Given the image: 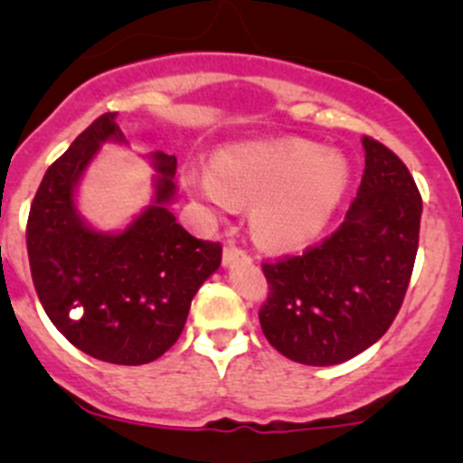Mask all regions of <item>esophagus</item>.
Here are the masks:
<instances>
[{
  "instance_id": "obj_1",
  "label": "esophagus",
  "mask_w": 463,
  "mask_h": 463,
  "mask_svg": "<svg viewBox=\"0 0 463 463\" xmlns=\"http://www.w3.org/2000/svg\"><path fill=\"white\" fill-rule=\"evenodd\" d=\"M237 260H246V250H241L235 241H228L223 246V264H232Z\"/></svg>"
}]
</instances>
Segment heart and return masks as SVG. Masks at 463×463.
<instances>
[{
  "instance_id": "b5f03b06",
  "label": "heart",
  "mask_w": 463,
  "mask_h": 463,
  "mask_svg": "<svg viewBox=\"0 0 463 463\" xmlns=\"http://www.w3.org/2000/svg\"><path fill=\"white\" fill-rule=\"evenodd\" d=\"M194 193L213 208L253 203L255 237L273 249H296L331 222L347 193L349 165L338 152L300 138L223 149L214 167L190 172Z\"/></svg>"
}]
</instances>
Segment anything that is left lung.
I'll list each match as a JSON object with an SVG mask.
<instances>
[{
    "mask_svg": "<svg viewBox=\"0 0 463 463\" xmlns=\"http://www.w3.org/2000/svg\"><path fill=\"white\" fill-rule=\"evenodd\" d=\"M365 172L345 222L329 237L264 261L266 340L302 365H338L376 343L399 314L412 278L421 194L405 163L363 137Z\"/></svg>",
    "mask_w": 463,
    "mask_h": 463,
    "instance_id": "obj_1",
    "label": "left lung"
}]
</instances>
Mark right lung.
Here are the masks:
<instances>
[{"label":"right lung","instance_id":"obj_1","mask_svg":"<svg viewBox=\"0 0 463 463\" xmlns=\"http://www.w3.org/2000/svg\"><path fill=\"white\" fill-rule=\"evenodd\" d=\"M125 141L116 114H102L46 170L26 222L37 298L60 334L114 365L156 361L181 335L190 302L222 264V244L190 235L167 203L176 156L156 152V199L118 235L91 231L73 188L100 143Z\"/></svg>","mask_w":463,"mask_h":463}]
</instances>
